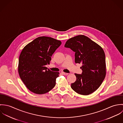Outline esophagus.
Listing matches in <instances>:
<instances>
[{
    "label": "esophagus",
    "mask_w": 123,
    "mask_h": 123,
    "mask_svg": "<svg viewBox=\"0 0 123 123\" xmlns=\"http://www.w3.org/2000/svg\"><path fill=\"white\" fill-rule=\"evenodd\" d=\"M62 74H63V75H68V74H69V73H65V72H62Z\"/></svg>",
    "instance_id": "1"
}]
</instances>
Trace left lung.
Masks as SVG:
<instances>
[{
  "label": "left lung",
  "instance_id": "obj_1",
  "mask_svg": "<svg viewBox=\"0 0 123 123\" xmlns=\"http://www.w3.org/2000/svg\"><path fill=\"white\" fill-rule=\"evenodd\" d=\"M64 46L75 53V63L82 64V74H75L76 80L71 83V88L80 95L92 93L100 87L105 78V54L103 49L83 35L71 38Z\"/></svg>",
  "mask_w": 123,
  "mask_h": 123
}]
</instances>
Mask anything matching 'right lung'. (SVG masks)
<instances>
[{"instance_id":"right-lung-1","label":"right lung","mask_w":123,"mask_h":123,"mask_svg":"<svg viewBox=\"0 0 123 123\" xmlns=\"http://www.w3.org/2000/svg\"><path fill=\"white\" fill-rule=\"evenodd\" d=\"M60 41L47 36L39 37L27 44L19 58L18 73L27 88L37 94L47 93L56 85L59 72L47 70L51 57L61 45Z\"/></svg>"}]
</instances>
